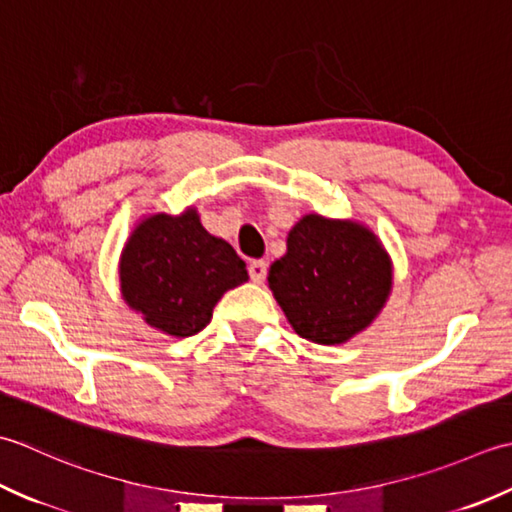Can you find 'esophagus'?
Listing matches in <instances>:
<instances>
[{
	"instance_id": "34e87169",
	"label": "esophagus",
	"mask_w": 512,
	"mask_h": 512,
	"mask_svg": "<svg viewBox=\"0 0 512 512\" xmlns=\"http://www.w3.org/2000/svg\"><path fill=\"white\" fill-rule=\"evenodd\" d=\"M249 278H252L254 283H263V280L267 278L265 260H252V263H249Z\"/></svg>"
}]
</instances>
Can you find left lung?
<instances>
[{
  "instance_id": "8db88e82",
  "label": "left lung",
  "mask_w": 512,
  "mask_h": 512,
  "mask_svg": "<svg viewBox=\"0 0 512 512\" xmlns=\"http://www.w3.org/2000/svg\"><path fill=\"white\" fill-rule=\"evenodd\" d=\"M269 289L300 338L347 342L371 325L391 289V263L378 238L351 221L309 214L269 269Z\"/></svg>"
}]
</instances>
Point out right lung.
<instances>
[{"instance_id":"add662e5","label":"right lung","mask_w":512,"mask_h":512,"mask_svg":"<svg viewBox=\"0 0 512 512\" xmlns=\"http://www.w3.org/2000/svg\"><path fill=\"white\" fill-rule=\"evenodd\" d=\"M245 280V260L207 234L194 210L145 218L121 256L125 302L148 325L176 338L203 331L225 291Z\"/></svg>"}]
</instances>
